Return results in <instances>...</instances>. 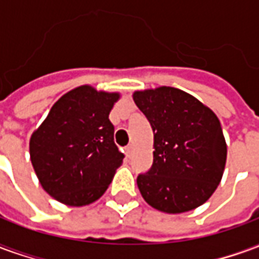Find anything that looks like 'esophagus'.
Returning <instances> with one entry per match:
<instances>
[{
  "label": "esophagus",
  "mask_w": 259,
  "mask_h": 259,
  "mask_svg": "<svg viewBox=\"0 0 259 259\" xmlns=\"http://www.w3.org/2000/svg\"><path fill=\"white\" fill-rule=\"evenodd\" d=\"M132 151H133V147L127 146L124 148V154H126V157H130L132 155Z\"/></svg>",
  "instance_id": "1"
}]
</instances>
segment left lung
I'll return each mask as SVG.
<instances>
[{
	"mask_svg": "<svg viewBox=\"0 0 259 259\" xmlns=\"http://www.w3.org/2000/svg\"><path fill=\"white\" fill-rule=\"evenodd\" d=\"M133 100L154 132L152 166L137 176L143 198L166 213L202 205L217 190L226 163L217 115L174 87L137 91Z\"/></svg>",
	"mask_w": 259,
	"mask_h": 259,
	"instance_id": "1",
	"label": "left lung"
}]
</instances>
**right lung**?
I'll return each mask as SVG.
<instances>
[{"mask_svg":"<svg viewBox=\"0 0 259 259\" xmlns=\"http://www.w3.org/2000/svg\"><path fill=\"white\" fill-rule=\"evenodd\" d=\"M119 94L81 85L51 108L31 135L30 159L42 189L62 204L81 206L101 197L124 155L113 141L109 112Z\"/></svg>","mask_w":259,"mask_h":259,"instance_id":"obj_1","label":"right lung"}]
</instances>
